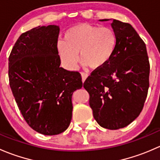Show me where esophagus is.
Instances as JSON below:
<instances>
[{"instance_id": "34e87169", "label": "esophagus", "mask_w": 160, "mask_h": 160, "mask_svg": "<svg viewBox=\"0 0 160 160\" xmlns=\"http://www.w3.org/2000/svg\"><path fill=\"white\" fill-rule=\"evenodd\" d=\"M81 77H82V81L83 82L86 80V79L88 77V74L87 73V72H81Z\"/></svg>"}]
</instances>
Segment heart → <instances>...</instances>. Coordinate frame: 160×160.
<instances>
[{
  "label": "heart",
  "instance_id": "1",
  "mask_svg": "<svg viewBox=\"0 0 160 160\" xmlns=\"http://www.w3.org/2000/svg\"><path fill=\"white\" fill-rule=\"evenodd\" d=\"M115 46L116 35L111 28L82 23L66 32L64 41L58 42L57 49L62 62L69 70L77 67L79 52L85 65L98 69L109 62Z\"/></svg>",
  "mask_w": 160,
  "mask_h": 160
}]
</instances>
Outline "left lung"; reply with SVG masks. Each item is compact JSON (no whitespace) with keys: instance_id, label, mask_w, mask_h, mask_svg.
<instances>
[{"instance_id":"left-lung-1","label":"left lung","mask_w":160,"mask_h":160,"mask_svg":"<svg viewBox=\"0 0 160 160\" xmlns=\"http://www.w3.org/2000/svg\"><path fill=\"white\" fill-rule=\"evenodd\" d=\"M111 25L116 35L112 57L91 72L83 88L90 94L96 122L103 128L116 130L132 123L142 110L150 67L146 44L133 27L115 19Z\"/></svg>"}]
</instances>
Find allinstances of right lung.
<instances>
[{"label":"right lung","instance_id":"obj_1","mask_svg":"<svg viewBox=\"0 0 160 160\" xmlns=\"http://www.w3.org/2000/svg\"><path fill=\"white\" fill-rule=\"evenodd\" d=\"M59 27L38 26L22 33L8 59L11 91L25 122L45 135L60 134L72 119V95L81 75L60 67Z\"/></svg>","mask_w":160,"mask_h":160}]
</instances>
